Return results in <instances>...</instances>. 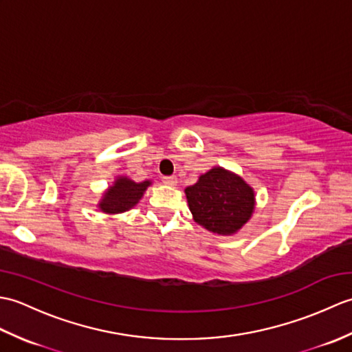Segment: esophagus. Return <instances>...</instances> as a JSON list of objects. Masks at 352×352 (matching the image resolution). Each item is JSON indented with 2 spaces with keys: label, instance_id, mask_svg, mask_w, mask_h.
Instances as JSON below:
<instances>
[{
  "label": "esophagus",
  "instance_id": "1",
  "mask_svg": "<svg viewBox=\"0 0 352 352\" xmlns=\"http://www.w3.org/2000/svg\"><path fill=\"white\" fill-rule=\"evenodd\" d=\"M162 182L164 184H169V186H175L177 184V177L175 175H169V177H162Z\"/></svg>",
  "mask_w": 352,
  "mask_h": 352
}]
</instances>
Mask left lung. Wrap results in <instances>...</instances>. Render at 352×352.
Returning a JSON list of instances; mask_svg holds the SVG:
<instances>
[{"label":"left lung","mask_w":352,"mask_h":352,"mask_svg":"<svg viewBox=\"0 0 352 352\" xmlns=\"http://www.w3.org/2000/svg\"><path fill=\"white\" fill-rule=\"evenodd\" d=\"M184 192L193 218L213 233H236L254 212L252 189L222 168L210 169Z\"/></svg>","instance_id":"8db88e82"}]
</instances>
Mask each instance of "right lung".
<instances>
[{"instance_id": "right-lung-1", "label": "right lung", "mask_w": 352, "mask_h": 352, "mask_svg": "<svg viewBox=\"0 0 352 352\" xmlns=\"http://www.w3.org/2000/svg\"><path fill=\"white\" fill-rule=\"evenodd\" d=\"M149 184H151L149 182L134 183L125 177L118 178L115 186H111L104 195L100 204L101 210L106 213H121L130 210L131 207L139 203V199L144 195Z\"/></svg>"}]
</instances>
